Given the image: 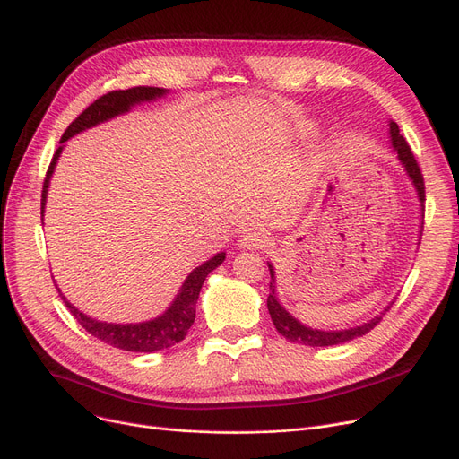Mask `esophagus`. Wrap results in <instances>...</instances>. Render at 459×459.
Masks as SVG:
<instances>
[{
    "label": "esophagus",
    "mask_w": 459,
    "mask_h": 459,
    "mask_svg": "<svg viewBox=\"0 0 459 459\" xmlns=\"http://www.w3.org/2000/svg\"><path fill=\"white\" fill-rule=\"evenodd\" d=\"M270 242V236L266 229H260V227H253L247 229L242 238H239V246L244 249H260Z\"/></svg>",
    "instance_id": "1"
}]
</instances>
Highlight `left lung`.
Returning <instances> with one entry per match:
<instances>
[{
  "instance_id": "8db88e82",
  "label": "left lung",
  "mask_w": 459,
  "mask_h": 459,
  "mask_svg": "<svg viewBox=\"0 0 459 459\" xmlns=\"http://www.w3.org/2000/svg\"><path fill=\"white\" fill-rule=\"evenodd\" d=\"M391 126V143H393V149L394 152L398 154V160L400 163L403 165L407 177L411 178L415 189H417V195H419V201H420V206H422V221H424V178H422V173H420V167L413 156V151L409 149L407 141L403 139V135L400 134V128L396 123H389ZM424 225V223H422ZM422 234V232H420ZM420 244V242H419ZM270 266V275H272V282H270V296H268V310H270V316L273 320V325L275 329L284 336L286 341H292V342H298V344H305V346H312V348H324V346H334V344H342V342H350L353 339H357V336H363L367 334L370 329H374L385 312H387L393 303L385 308L381 315H377L376 318H372L370 322L363 324V325H355V327H350V329H342V331H322V329H312V327H307L303 325L299 320H296L290 312H288L277 299L275 296V272H273V266L272 264H268Z\"/></svg>"
}]
</instances>
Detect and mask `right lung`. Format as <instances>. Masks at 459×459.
<instances>
[{"instance_id":"add662e5","label":"right lung","mask_w":459,"mask_h":459,"mask_svg":"<svg viewBox=\"0 0 459 459\" xmlns=\"http://www.w3.org/2000/svg\"><path fill=\"white\" fill-rule=\"evenodd\" d=\"M167 91L161 87H132L126 91H111L104 96H100L99 100H94L82 115H78L76 120H72L70 126L65 130L61 143H65L66 139L74 137L76 134L92 128L100 123H106V120L123 115L126 111H130L135 104L141 102H151L160 99ZM63 151V144L56 151L50 167L46 171V178H44V186H42V199H40V217L44 215V206H46V195H48V186H50V178L54 175L56 163L59 160V154ZM225 260V253H217L215 256H212L210 260H206L204 264H201L199 268L193 270L187 279L184 281L182 288L178 290V296L175 298V301L171 303L161 316L149 320V322H141V324H108V322H99L94 318H89L87 315H83L82 310H78L74 305H70L66 301V298L61 294L65 305L68 307V310L72 312L80 325L96 339L118 348L125 351H158V350H165L171 348L175 344H178L180 341L186 339V334L189 331V327L195 322V303L199 299V292L201 286L204 282V279L208 277V273L212 270H215L217 266H221Z\"/></svg>"}]
</instances>
